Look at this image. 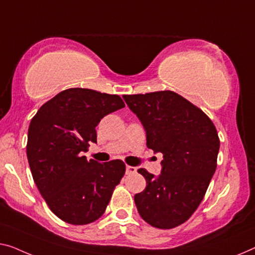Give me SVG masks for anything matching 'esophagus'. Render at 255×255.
Segmentation results:
<instances>
[{
  "instance_id": "1",
  "label": "esophagus",
  "mask_w": 255,
  "mask_h": 255,
  "mask_svg": "<svg viewBox=\"0 0 255 255\" xmlns=\"http://www.w3.org/2000/svg\"><path fill=\"white\" fill-rule=\"evenodd\" d=\"M136 168L132 166H126V174L127 175H130V174H135Z\"/></svg>"
}]
</instances>
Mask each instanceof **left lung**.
I'll return each instance as SVG.
<instances>
[{"instance_id": "8db88e82", "label": "left lung", "mask_w": 255, "mask_h": 255, "mask_svg": "<svg viewBox=\"0 0 255 255\" xmlns=\"http://www.w3.org/2000/svg\"><path fill=\"white\" fill-rule=\"evenodd\" d=\"M146 132V146L164 154L161 174L139 168L146 188L134 197L140 218L172 229L184 223L203 200L216 169L220 139L214 124L174 91L124 95Z\"/></svg>"}]
</instances>
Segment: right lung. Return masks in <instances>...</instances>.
<instances>
[{
    "mask_svg": "<svg viewBox=\"0 0 255 255\" xmlns=\"http://www.w3.org/2000/svg\"><path fill=\"white\" fill-rule=\"evenodd\" d=\"M123 108L118 95L70 88L44 103L30 120L26 152L33 180L51 212L70 225L100 219L125 175L123 160L101 164L82 155L97 142L101 119Z\"/></svg>",
    "mask_w": 255,
    "mask_h": 255,
    "instance_id": "1",
    "label": "right lung"
}]
</instances>
